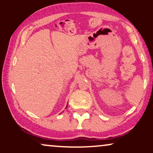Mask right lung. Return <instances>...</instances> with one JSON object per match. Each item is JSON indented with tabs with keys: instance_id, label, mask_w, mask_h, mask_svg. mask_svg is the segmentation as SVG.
Returning <instances> with one entry per match:
<instances>
[{
	"instance_id": "add662e5",
	"label": "right lung",
	"mask_w": 153,
	"mask_h": 153,
	"mask_svg": "<svg viewBox=\"0 0 153 153\" xmlns=\"http://www.w3.org/2000/svg\"><path fill=\"white\" fill-rule=\"evenodd\" d=\"M66 108H67V107H66Z\"/></svg>"
}]
</instances>
